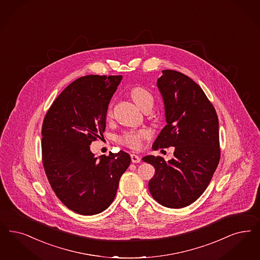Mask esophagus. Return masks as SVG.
<instances>
[{"label": "esophagus", "instance_id": "obj_1", "mask_svg": "<svg viewBox=\"0 0 260 260\" xmlns=\"http://www.w3.org/2000/svg\"><path fill=\"white\" fill-rule=\"evenodd\" d=\"M131 157H132V161H133L134 164H138V162L141 161L140 156H137V155H135V154H132Z\"/></svg>", "mask_w": 260, "mask_h": 260}]
</instances>
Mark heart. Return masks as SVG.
Masks as SVG:
<instances>
[{"instance_id": "heart-1", "label": "heart", "mask_w": 260, "mask_h": 260, "mask_svg": "<svg viewBox=\"0 0 260 260\" xmlns=\"http://www.w3.org/2000/svg\"><path fill=\"white\" fill-rule=\"evenodd\" d=\"M131 95L135 104H137L142 110L148 105H153L154 104V96L152 93L147 90L144 87L136 86L132 89ZM112 114L111 109L109 108L107 111V116L110 117ZM149 133L146 129H139V131H126L122 135L117 137V141L123 145L128 148L138 150L143 145V141L148 138Z\"/></svg>"}]
</instances>
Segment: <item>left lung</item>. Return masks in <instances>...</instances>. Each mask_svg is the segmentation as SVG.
<instances>
[{"label": "left lung", "instance_id": "8db88e82", "mask_svg": "<svg viewBox=\"0 0 260 260\" xmlns=\"http://www.w3.org/2000/svg\"><path fill=\"white\" fill-rule=\"evenodd\" d=\"M156 85L167 124L153 149L175 147L174 157L167 162L158 156L142 159L156 169L149 181L152 197L165 207L179 209L204 192L217 169L220 157L218 115L203 90L182 73L162 71Z\"/></svg>", "mask_w": 260, "mask_h": 260}]
</instances>
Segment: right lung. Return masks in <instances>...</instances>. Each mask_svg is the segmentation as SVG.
Returning a JSON list of instances; mask_svg holds the SVG:
<instances>
[{
	"label": "right lung",
	"mask_w": 260,
	"mask_h": 260,
	"mask_svg": "<svg viewBox=\"0 0 260 260\" xmlns=\"http://www.w3.org/2000/svg\"><path fill=\"white\" fill-rule=\"evenodd\" d=\"M122 75H86L54 101L42 129V164L55 194L73 212L92 216L114 200L131 164L124 151L95 157L91 143L105 131L109 102Z\"/></svg>",
	"instance_id": "right-lung-1"
}]
</instances>
